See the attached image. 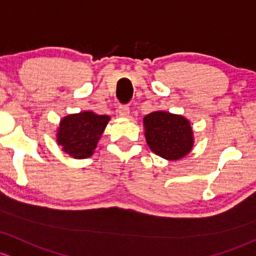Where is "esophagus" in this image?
I'll return each instance as SVG.
<instances>
[{"mask_svg": "<svg viewBox=\"0 0 256 256\" xmlns=\"http://www.w3.org/2000/svg\"><path fill=\"white\" fill-rule=\"evenodd\" d=\"M129 112H130V110H129V107L127 106V104H123V106L118 107V114H120V117H123V118L129 117Z\"/></svg>", "mask_w": 256, "mask_h": 256, "instance_id": "34e87169", "label": "esophagus"}]
</instances>
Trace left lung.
<instances>
[{
  "instance_id": "8db88e82",
  "label": "left lung",
  "mask_w": 256,
  "mask_h": 256,
  "mask_svg": "<svg viewBox=\"0 0 256 256\" xmlns=\"http://www.w3.org/2000/svg\"><path fill=\"white\" fill-rule=\"evenodd\" d=\"M143 123L148 146L159 156L178 160L192 150L194 132L184 116L155 110L144 117Z\"/></svg>"
}]
</instances>
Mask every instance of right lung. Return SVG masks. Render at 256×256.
Instances as JSON below:
<instances>
[{
  "instance_id": "obj_1",
  "label": "right lung",
  "mask_w": 256,
  "mask_h": 256,
  "mask_svg": "<svg viewBox=\"0 0 256 256\" xmlns=\"http://www.w3.org/2000/svg\"><path fill=\"white\" fill-rule=\"evenodd\" d=\"M110 120L108 116H98L91 110L66 116L58 128V144L74 159H86L94 154Z\"/></svg>"
}]
</instances>
